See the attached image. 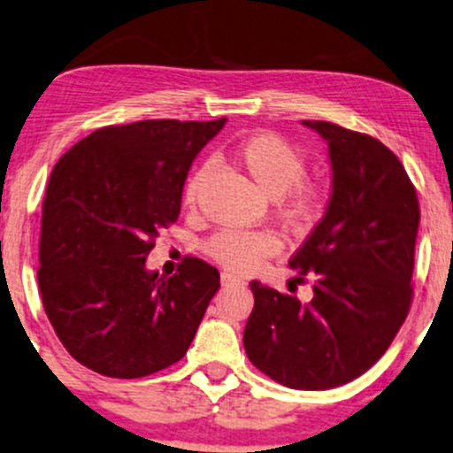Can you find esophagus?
<instances>
[{
	"label": "esophagus",
	"instance_id": "obj_1",
	"mask_svg": "<svg viewBox=\"0 0 453 453\" xmlns=\"http://www.w3.org/2000/svg\"><path fill=\"white\" fill-rule=\"evenodd\" d=\"M221 284L227 286V288H230V286H244V280L234 276V273H230V272H223L221 273Z\"/></svg>",
	"mask_w": 453,
	"mask_h": 453
}]
</instances>
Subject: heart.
Returning <instances> with one entry per match:
<instances>
[{
    "label": "heart",
    "instance_id": "1",
    "mask_svg": "<svg viewBox=\"0 0 453 453\" xmlns=\"http://www.w3.org/2000/svg\"><path fill=\"white\" fill-rule=\"evenodd\" d=\"M236 165L265 196L276 198L278 215L293 230H311L328 207L326 186L305 177V154L276 134H257L240 142ZM209 171V165H200L188 177L186 207H196ZM280 249L282 242L269 230H221L207 242L209 257L240 273L259 269Z\"/></svg>",
    "mask_w": 453,
    "mask_h": 453
}]
</instances>
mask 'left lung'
Listing matches in <instances>:
<instances>
[{
  "label": "left lung",
  "instance_id": "obj_1",
  "mask_svg": "<svg viewBox=\"0 0 453 453\" xmlns=\"http://www.w3.org/2000/svg\"><path fill=\"white\" fill-rule=\"evenodd\" d=\"M328 142L332 196L288 265L311 278L313 299L250 282L244 349L280 385L324 391L351 382L391 345L411 305L420 207L399 158L376 137L303 121Z\"/></svg>",
  "mask_w": 453,
  "mask_h": 453
}]
</instances>
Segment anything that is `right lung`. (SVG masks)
<instances>
[{
    "label": "right lung",
    "mask_w": 453,
    "mask_h": 453,
    "mask_svg": "<svg viewBox=\"0 0 453 453\" xmlns=\"http://www.w3.org/2000/svg\"><path fill=\"white\" fill-rule=\"evenodd\" d=\"M226 119L111 125L77 142L45 188L37 282L68 353L111 379H142L184 357L219 290L186 257L175 276L146 257L177 221L186 175Z\"/></svg>",
    "instance_id": "add662e5"
}]
</instances>
